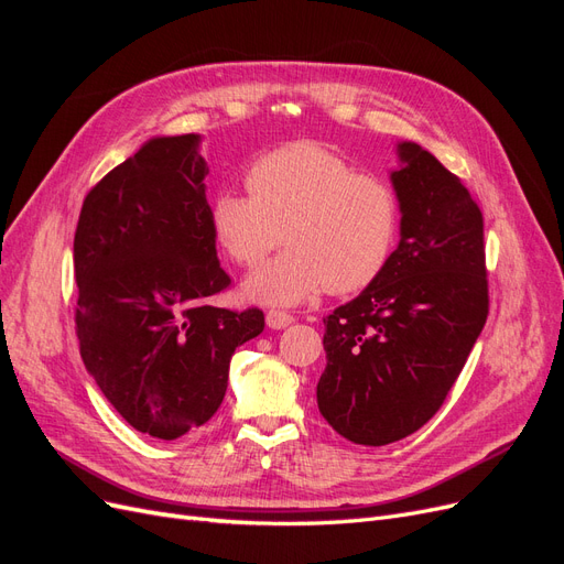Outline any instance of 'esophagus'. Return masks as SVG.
Returning a JSON list of instances; mask_svg holds the SVG:
<instances>
[{
    "mask_svg": "<svg viewBox=\"0 0 564 564\" xmlns=\"http://www.w3.org/2000/svg\"><path fill=\"white\" fill-rule=\"evenodd\" d=\"M292 322H294V315H289L284 311H268V315H265V324L270 329H284Z\"/></svg>",
    "mask_w": 564,
    "mask_h": 564,
    "instance_id": "obj_1",
    "label": "esophagus"
}]
</instances>
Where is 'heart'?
I'll return each mask as SVG.
<instances>
[{
    "label": "heart",
    "mask_w": 564,
    "mask_h": 564,
    "mask_svg": "<svg viewBox=\"0 0 564 564\" xmlns=\"http://www.w3.org/2000/svg\"><path fill=\"white\" fill-rule=\"evenodd\" d=\"M249 195L220 191L209 202L216 245L235 263L253 265L278 245L284 251L256 268L245 294L268 305H296L317 296L360 292L390 261L400 230L392 185L329 148L301 141L253 160Z\"/></svg>",
    "instance_id": "obj_1"
}]
</instances>
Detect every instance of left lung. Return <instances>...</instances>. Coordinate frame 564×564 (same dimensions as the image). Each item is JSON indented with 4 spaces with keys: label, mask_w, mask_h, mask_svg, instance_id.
I'll use <instances>...</instances> for the list:
<instances>
[{
    "label": "left lung",
    "mask_w": 564,
    "mask_h": 564,
    "mask_svg": "<svg viewBox=\"0 0 564 564\" xmlns=\"http://www.w3.org/2000/svg\"><path fill=\"white\" fill-rule=\"evenodd\" d=\"M400 242L362 294L324 317L317 406L355 445L416 433L445 402L489 313L482 212L414 141L395 148Z\"/></svg>",
    "instance_id": "8db88e82"
}]
</instances>
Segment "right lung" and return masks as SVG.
Masks as SVG:
<instances>
[{
    "mask_svg": "<svg viewBox=\"0 0 564 564\" xmlns=\"http://www.w3.org/2000/svg\"><path fill=\"white\" fill-rule=\"evenodd\" d=\"M199 133L155 135L91 187L75 232L84 367L131 429L176 440L224 402L263 313L209 305L230 284L209 228Z\"/></svg>",
    "mask_w": 564,
    "mask_h": 564,
    "instance_id": "right-lung-1",
    "label": "right lung"
}]
</instances>
